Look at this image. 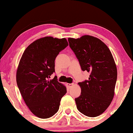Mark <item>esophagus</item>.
I'll return each mask as SVG.
<instances>
[{"label": "esophagus", "mask_w": 133, "mask_h": 133, "mask_svg": "<svg viewBox=\"0 0 133 133\" xmlns=\"http://www.w3.org/2000/svg\"><path fill=\"white\" fill-rule=\"evenodd\" d=\"M72 85H73V83H66L67 87H68V88H71V87L72 86Z\"/></svg>", "instance_id": "34e87169"}]
</instances>
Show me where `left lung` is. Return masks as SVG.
I'll return each mask as SVG.
<instances>
[{
    "label": "left lung",
    "mask_w": 133,
    "mask_h": 133,
    "mask_svg": "<svg viewBox=\"0 0 133 133\" xmlns=\"http://www.w3.org/2000/svg\"><path fill=\"white\" fill-rule=\"evenodd\" d=\"M69 45L79 62L82 70L90 75L79 82V97L75 101L77 110L88 117H97L110 106L114 95L117 68L108 46L97 37L88 35L68 38Z\"/></svg>",
    "instance_id": "left-lung-1"
}]
</instances>
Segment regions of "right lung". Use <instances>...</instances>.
Returning <instances> with one entry per match:
<instances>
[{
	"instance_id": "1",
	"label": "right lung",
	"mask_w": 133,
	"mask_h": 133,
	"mask_svg": "<svg viewBox=\"0 0 133 133\" xmlns=\"http://www.w3.org/2000/svg\"><path fill=\"white\" fill-rule=\"evenodd\" d=\"M68 45L65 38L45 37L33 42L20 60L16 73L17 87L32 114L41 119L52 117L59 109L66 88L57 77L49 81L55 72L56 57Z\"/></svg>"
}]
</instances>
